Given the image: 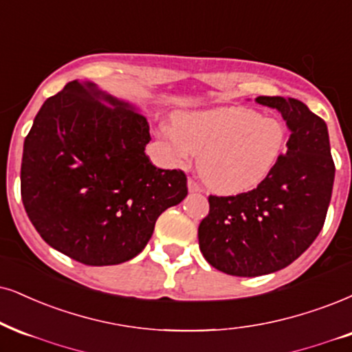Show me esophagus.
Returning a JSON list of instances; mask_svg holds the SVG:
<instances>
[{
    "label": "esophagus",
    "instance_id": "34e87169",
    "mask_svg": "<svg viewBox=\"0 0 352 352\" xmlns=\"http://www.w3.org/2000/svg\"><path fill=\"white\" fill-rule=\"evenodd\" d=\"M188 189H189V192H201V186H199L196 181H192V179H189L188 181Z\"/></svg>",
    "mask_w": 352,
    "mask_h": 352
}]
</instances>
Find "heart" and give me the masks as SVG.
Listing matches in <instances>:
<instances>
[{
	"label": "heart",
	"mask_w": 352,
	"mask_h": 352,
	"mask_svg": "<svg viewBox=\"0 0 352 352\" xmlns=\"http://www.w3.org/2000/svg\"><path fill=\"white\" fill-rule=\"evenodd\" d=\"M179 156L199 155L197 169L210 189L241 194L271 175L285 148V127L246 107H217L181 117L163 129Z\"/></svg>",
	"instance_id": "obj_1"
}]
</instances>
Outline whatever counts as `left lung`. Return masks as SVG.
I'll return each mask as SVG.
<instances>
[{
  "label": "left lung",
  "mask_w": 352,
  "mask_h": 352,
  "mask_svg": "<svg viewBox=\"0 0 352 352\" xmlns=\"http://www.w3.org/2000/svg\"><path fill=\"white\" fill-rule=\"evenodd\" d=\"M277 109L290 132L287 151L258 188L210 196L199 225V248L230 276L258 277L294 263L322 232L331 201L335 163L328 127L298 99L259 96Z\"/></svg>",
  "instance_id": "8db88e82"
}]
</instances>
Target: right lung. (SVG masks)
Listing matches in <instances>:
<instances>
[{
  "instance_id": "1",
  "label": "right lung",
  "mask_w": 352,
  "mask_h": 352,
  "mask_svg": "<svg viewBox=\"0 0 352 352\" xmlns=\"http://www.w3.org/2000/svg\"><path fill=\"white\" fill-rule=\"evenodd\" d=\"M150 125L135 104L93 81L47 99L24 140L21 197L47 245L88 266L135 258L156 219L188 196L181 169L145 155Z\"/></svg>"
}]
</instances>
